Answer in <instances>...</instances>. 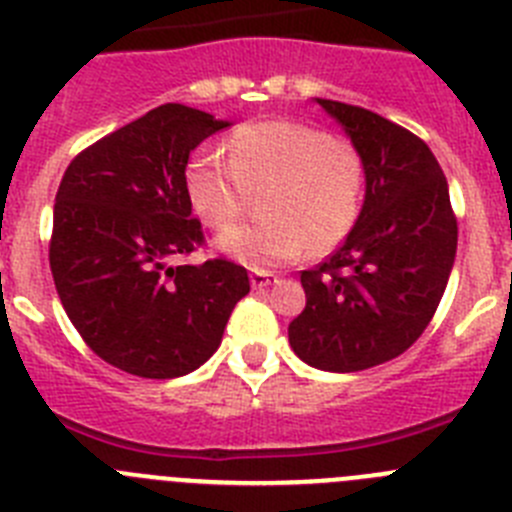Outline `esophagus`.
I'll list each match as a JSON object with an SVG mask.
<instances>
[{
    "instance_id": "1",
    "label": "esophagus",
    "mask_w": 512,
    "mask_h": 512,
    "mask_svg": "<svg viewBox=\"0 0 512 512\" xmlns=\"http://www.w3.org/2000/svg\"><path fill=\"white\" fill-rule=\"evenodd\" d=\"M279 277L277 274H271V271H264V269H253L251 271V287L253 289H264L269 287V284H277Z\"/></svg>"
}]
</instances>
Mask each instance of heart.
Returning <instances> with one entry per match:
<instances>
[{
  "instance_id": "obj_1",
  "label": "heart",
  "mask_w": 512,
  "mask_h": 512,
  "mask_svg": "<svg viewBox=\"0 0 512 512\" xmlns=\"http://www.w3.org/2000/svg\"><path fill=\"white\" fill-rule=\"evenodd\" d=\"M230 161L200 151L187 166V194L210 228H227L265 192L266 221L217 235V248L253 266L289 264L305 251L330 253L359 223L366 158L354 140L307 122H256L228 140Z\"/></svg>"
}]
</instances>
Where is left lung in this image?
<instances>
[{"mask_svg":"<svg viewBox=\"0 0 512 512\" xmlns=\"http://www.w3.org/2000/svg\"><path fill=\"white\" fill-rule=\"evenodd\" d=\"M366 158L359 223L323 264L300 274L305 310L289 346L323 372H361L397 359L420 338L449 282L456 215L431 148L354 104L318 99Z\"/></svg>","mask_w":512,"mask_h":512,"instance_id":"obj_1","label":"left lung"}]
</instances>
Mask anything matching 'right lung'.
<instances>
[{
  "label": "right lung",
  "instance_id": "1",
  "mask_svg": "<svg viewBox=\"0 0 512 512\" xmlns=\"http://www.w3.org/2000/svg\"><path fill=\"white\" fill-rule=\"evenodd\" d=\"M228 120L161 104L69 164L48 259L61 305L94 354L120 372L174 379L223 341L248 271L228 259L171 266L205 243L187 194L189 153Z\"/></svg>",
  "mask_w": 512,
  "mask_h": 512
}]
</instances>
